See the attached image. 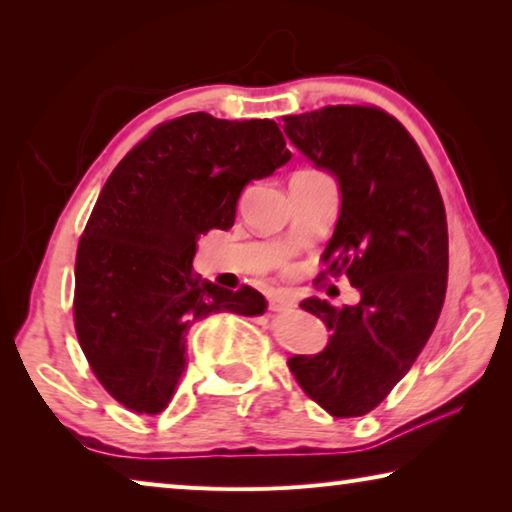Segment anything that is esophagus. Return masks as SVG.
Instances as JSON below:
<instances>
[{
  "label": "esophagus",
  "mask_w": 512,
  "mask_h": 512,
  "mask_svg": "<svg viewBox=\"0 0 512 512\" xmlns=\"http://www.w3.org/2000/svg\"><path fill=\"white\" fill-rule=\"evenodd\" d=\"M291 307H296V302H293L287 296H271V298H268V309H273V311H284V309H291Z\"/></svg>",
  "instance_id": "obj_1"
}]
</instances>
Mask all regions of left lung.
Returning <instances> with one entry per match:
<instances>
[{"instance_id": "obj_1", "label": "left lung", "mask_w": 512, "mask_h": 512, "mask_svg": "<svg viewBox=\"0 0 512 512\" xmlns=\"http://www.w3.org/2000/svg\"><path fill=\"white\" fill-rule=\"evenodd\" d=\"M282 121L341 187L316 280L348 275L361 291L357 307L300 302L332 334L318 354H296L287 366L329 415L357 418L386 400L438 323L449 268L443 196L420 146L386 110L325 106Z\"/></svg>"}]
</instances>
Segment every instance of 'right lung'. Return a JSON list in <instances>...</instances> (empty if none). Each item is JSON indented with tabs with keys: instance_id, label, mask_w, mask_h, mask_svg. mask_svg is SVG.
<instances>
[{
	"instance_id": "1",
	"label": "right lung",
	"mask_w": 512,
	"mask_h": 512,
	"mask_svg": "<svg viewBox=\"0 0 512 512\" xmlns=\"http://www.w3.org/2000/svg\"><path fill=\"white\" fill-rule=\"evenodd\" d=\"M291 160L273 119L162 121L103 185L76 250L74 327L99 384L140 415L167 409L185 370V332L219 311L257 316L259 291L203 282L196 239L235 223L253 178Z\"/></svg>"
}]
</instances>
